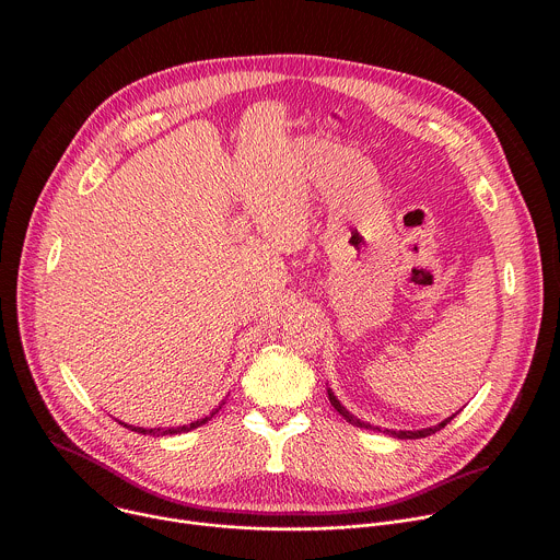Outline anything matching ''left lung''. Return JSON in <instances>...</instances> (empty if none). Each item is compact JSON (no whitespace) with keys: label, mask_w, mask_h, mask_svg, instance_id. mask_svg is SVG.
Returning <instances> with one entry per match:
<instances>
[{"label":"left lung","mask_w":560,"mask_h":560,"mask_svg":"<svg viewBox=\"0 0 560 560\" xmlns=\"http://www.w3.org/2000/svg\"><path fill=\"white\" fill-rule=\"evenodd\" d=\"M328 398H330V404H332V408L348 421V423H352V425H357V428H365V430H378L381 432V428H374V425H370V423H365V421H361V419H357L354 415H350L343 406H341V401L339 398L332 394V389H328ZM454 419V415L450 417V419H445L443 423H439V425H432V428H423V430H417V432H392V430H385V432H389L392 436H396V439H423V436H430V434H434V432H439L441 428H445L450 421Z\"/></svg>","instance_id":"obj_1"}]
</instances>
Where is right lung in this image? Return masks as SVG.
<instances>
[{
	"mask_svg": "<svg viewBox=\"0 0 560 560\" xmlns=\"http://www.w3.org/2000/svg\"><path fill=\"white\" fill-rule=\"evenodd\" d=\"M223 406V404H221ZM221 406L219 408H214L212 412H210V417H203V419H197V421H192L190 425H179V428H150V430H145V428H135V425H126V423H121L124 428H128V430H132V432H139V434H152V436H166V434H182V432H190V430H195V428H199V425H203V423H208L219 410H221Z\"/></svg>",
	"mask_w": 560,
	"mask_h": 560,
	"instance_id": "1",
	"label": "right lung"
}]
</instances>
